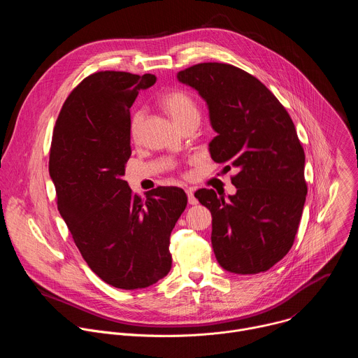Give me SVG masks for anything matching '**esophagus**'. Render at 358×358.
I'll return each instance as SVG.
<instances>
[{
  "instance_id": "34e87169",
  "label": "esophagus",
  "mask_w": 358,
  "mask_h": 358,
  "mask_svg": "<svg viewBox=\"0 0 358 358\" xmlns=\"http://www.w3.org/2000/svg\"><path fill=\"white\" fill-rule=\"evenodd\" d=\"M187 196H188V203H189V206H196L198 199L194 196L192 189H187Z\"/></svg>"
}]
</instances>
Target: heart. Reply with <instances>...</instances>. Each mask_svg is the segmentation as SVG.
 I'll use <instances>...</instances> for the list:
<instances>
[{"mask_svg": "<svg viewBox=\"0 0 358 358\" xmlns=\"http://www.w3.org/2000/svg\"><path fill=\"white\" fill-rule=\"evenodd\" d=\"M162 106L171 116V119L181 127L189 122L199 120V108L192 94L188 93L187 90L176 89L164 93L162 97ZM143 123H144V110L138 109L133 112L130 117L131 137L138 136Z\"/></svg>", "mask_w": 358, "mask_h": 358, "instance_id": "heart-1", "label": "heart"}]
</instances>
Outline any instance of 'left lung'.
Returning <instances> with one entry per match:
<instances>
[{"instance_id":"obj_1","label":"left lung","mask_w":358,"mask_h":358,"mask_svg":"<svg viewBox=\"0 0 358 358\" xmlns=\"http://www.w3.org/2000/svg\"><path fill=\"white\" fill-rule=\"evenodd\" d=\"M177 78L207 101L217 131L210 143L213 160L239 170L231 178L236 194L229 199L214 189L195 192L213 215L217 261L232 273L266 272L290 250L308 194L294 124L259 79L234 65L198 64Z\"/></svg>"}]
</instances>
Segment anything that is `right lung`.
I'll return each mask as SVG.
<instances>
[{"mask_svg": "<svg viewBox=\"0 0 358 358\" xmlns=\"http://www.w3.org/2000/svg\"><path fill=\"white\" fill-rule=\"evenodd\" d=\"M156 79L89 75L66 97L50 143L49 174L75 245L101 280L126 290L170 272V235L187 207L178 187H157L144 201L123 180L131 156L130 108Z\"/></svg>", "mask_w": 358, "mask_h": 358, "instance_id": "right-lung-1", "label": "right lung"}]
</instances>
